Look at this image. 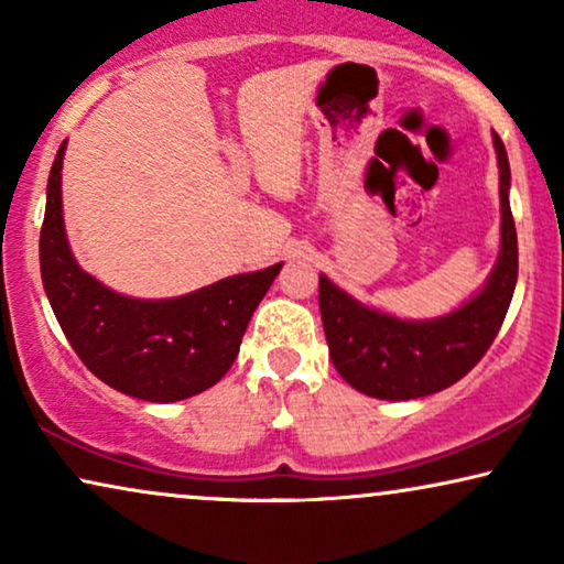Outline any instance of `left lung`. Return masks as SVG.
<instances>
[{"instance_id":"left-lung-1","label":"left lung","mask_w":564,"mask_h":564,"mask_svg":"<svg viewBox=\"0 0 564 564\" xmlns=\"http://www.w3.org/2000/svg\"><path fill=\"white\" fill-rule=\"evenodd\" d=\"M500 169V253L485 288L449 315L400 321L346 295L321 274L318 303L328 354L354 390L380 400H411L462 380L496 341L519 276V241L508 203L511 166L492 133Z\"/></svg>"}]
</instances>
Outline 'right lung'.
Returning a JSON list of instances; mask_svg holds the SVG:
<instances>
[{
  "label": "right lung",
  "instance_id": "right-lung-1",
  "mask_svg": "<svg viewBox=\"0 0 564 564\" xmlns=\"http://www.w3.org/2000/svg\"><path fill=\"white\" fill-rule=\"evenodd\" d=\"M64 153L66 141L45 192L41 274L72 349L105 384L149 403H176L213 388L238 357L246 326L282 264L166 300L126 297L105 288L68 249L61 203Z\"/></svg>",
  "mask_w": 564,
  "mask_h": 564
}]
</instances>
